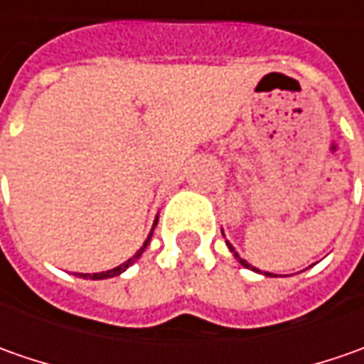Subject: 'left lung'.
I'll return each instance as SVG.
<instances>
[{
	"instance_id": "1",
	"label": "left lung",
	"mask_w": 364,
	"mask_h": 364,
	"mask_svg": "<svg viewBox=\"0 0 364 364\" xmlns=\"http://www.w3.org/2000/svg\"><path fill=\"white\" fill-rule=\"evenodd\" d=\"M227 245H229V249H231L232 253H235V249H232V245L229 243V241H227ZM235 257L239 259V263H241V265H243V267H247V269H253V272H259V269H255V267H251V265H249V263H247V261H245V259L239 257V255H237V253H235ZM265 275H269V277H273L272 273H267V272H265Z\"/></svg>"
}]
</instances>
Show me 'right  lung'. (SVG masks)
<instances>
[{"label":"right lung","mask_w":364,"mask_h":364,"mask_svg":"<svg viewBox=\"0 0 364 364\" xmlns=\"http://www.w3.org/2000/svg\"><path fill=\"white\" fill-rule=\"evenodd\" d=\"M156 225H158V220L154 223V227H156ZM151 231H154V229H151ZM149 239H151V232H149V237H147V239H146V243H144V247H141V249H139V251H137V253H135V255H133L132 259H127L125 263H121L119 267H113V269H109V272L78 273V275H80V277H85V279H107V277H115V275H119V273L125 272V269H127V267H129L132 263H135V259H139V255H141V253L146 251V247H147V243H149Z\"/></svg>","instance_id":"right-lung-1"}]
</instances>
